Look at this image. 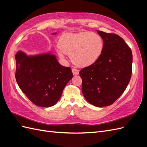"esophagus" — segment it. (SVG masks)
I'll return each instance as SVG.
<instances>
[{
    "label": "esophagus",
    "mask_w": 147,
    "mask_h": 147,
    "mask_svg": "<svg viewBox=\"0 0 147 147\" xmlns=\"http://www.w3.org/2000/svg\"><path fill=\"white\" fill-rule=\"evenodd\" d=\"M72 71L74 75H78V74H79V70H77V69H74V68L72 69Z\"/></svg>",
    "instance_id": "34e87169"
}]
</instances>
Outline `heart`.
Instances as JSON below:
<instances>
[{
    "mask_svg": "<svg viewBox=\"0 0 147 147\" xmlns=\"http://www.w3.org/2000/svg\"><path fill=\"white\" fill-rule=\"evenodd\" d=\"M58 53L71 57L77 66L85 67L94 64L103 52L104 43L99 34L90 32L67 33L62 35L59 41Z\"/></svg>",
    "mask_w": 147,
    "mask_h": 147,
    "instance_id": "obj_1",
    "label": "heart"
}]
</instances>
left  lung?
I'll return each mask as SVG.
<instances>
[{
    "label": "left lung",
    "mask_w": 147,
    "mask_h": 147,
    "mask_svg": "<svg viewBox=\"0 0 147 147\" xmlns=\"http://www.w3.org/2000/svg\"><path fill=\"white\" fill-rule=\"evenodd\" d=\"M104 47L94 64L82 69V90L84 98L96 107L109 106L125 91L132 74L131 48L119 35L97 30Z\"/></svg>",
    "instance_id": "8db88e82"
}]
</instances>
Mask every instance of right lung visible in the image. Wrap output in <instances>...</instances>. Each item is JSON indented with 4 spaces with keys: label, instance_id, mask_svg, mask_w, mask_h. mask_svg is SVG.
<instances>
[{
    "label": "right lung",
    "instance_id": "1",
    "mask_svg": "<svg viewBox=\"0 0 147 147\" xmlns=\"http://www.w3.org/2000/svg\"><path fill=\"white\" fill-rule=\"evenodd\" d=\"M15 59L16 82L28 98L39 107L55 105L73 77L71 69L61 65L50 53L28 56L20 51Z\"/></svg>",
    "mask_w": 147,
    "mask_h": 147
}]
</instances>
